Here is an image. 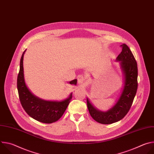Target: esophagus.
<instances>
[{"label": "esophagus", "instance_id": "esophagus-1", "mask_svg": "<svg viewBox=\"0 0 154 154\" xmlns=\"http://www.w3.org/2000/svg\"><path fill=\"white\" fill-rule=\"evenodd\" d=\"M86 77L83 75H79L77 77V82L79 84H83L85 81Z\"/></svg>", "mask_w": 154, "mask_h": 154}]
</instances>
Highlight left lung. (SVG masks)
Wrapping results in <instances>:
<instances>
[{"label":"left lung","instance_id":"1","mask_svg":"<svg viewBox=\"0 0 154 154\" xmlns=\"http://www.w3.org/2000/svg\"><path fill=\"white\" fill-rule=\"evenodd\" d=\"M122 52L116 58L120 61L124 75V85L121 94L116 104L106 112L98 110L87 98V106L90 115L97 122L109 124L122 119L128 112L132 105L138 88V67L136 60L129 49L123 44Z\"/></svg>","mask_w":154,"mask_h":154}]
</instances>
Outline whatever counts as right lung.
I'll use <instances>...</instances> for the list:
<instances>
[{"label":"right lung","mask_w":154,"mask_h":154,"mask_svg":"<svg viewBox=\"0 0 154 154\" xmlns=\"http://www.w3.org/2000/svg\"><path fill=\"white\" fill-rule=\"evenodd\" d=\"M22 55L20 61V68L17 79V87L20 103L26 112L34 119L43 123L51 124L58 121L64 113L71 99L72 93L69 97L61 102L48 101L39 99L33 95L27 88L24 80L23 59ZM77 79L69 82L77 84Z\"/></svg>","instance_id":"add662e5"}]
</instances>
